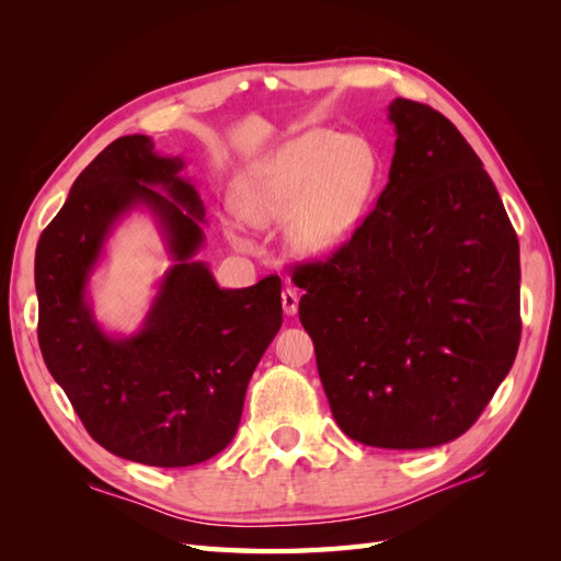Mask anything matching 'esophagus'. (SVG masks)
I'll return each mask as SVG.
<instances>
[{"instance_id":"esophagus-1","label":"esophagus","mask_w":561,"mask_h":561,"mask_svg":"<svg viewBox=\"0 0 561 561\" xmlns=\"http://www.w3.org/2000/svg\"><path fill=\"white\" fill-rule=\"evenodd\" d=\"M280 301H283V311L287 316H295L297 309H299V295L297 290H293V287H285L283 295H280Z\"/></svg>"}]
</instances>
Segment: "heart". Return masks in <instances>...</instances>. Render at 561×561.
<instances>
[{
    "label": "heart",
    "instance_id": "1",
    "mask_svg": "<svg viewBox=\"0 0 561 561\" xmlns=\"http://www.w3.org/2000/svg\"><path fill=\"white\" fill-rule=\"evenodd\" d=\"M379 171L375 145L316 128L254 163L239 182L236 206L257 227L287 222V243L301 257H325L360 225ZM227 233L236 245H248L236 225Z\"/></svg>",
    "mask_w": 561,
    "mask_h": 561
}]
</instances>
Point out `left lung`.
Listing matches in <instances>:
<instances>
[{
    "instance_id": "obj_1",
    "label": "left lung",
    "mask_w": 561,
    "mask_h": 561,
    "mask_svg": "<svg viewBox=\"0 0 561 561\" xmlns=\"http://www.w3.org/2000/svg\"><path fill=\"white\" fill-rule=\"evenodd\" d=\"M388 118L386 190L328 262L297 266L299 320L339 428L428 449L463 435L515 363L519 243L447 116L396 98Z\"/></svg>"
}]
</instances>
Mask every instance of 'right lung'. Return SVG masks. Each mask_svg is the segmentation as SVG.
<instances>
[{
	"label": "right lung",
	"instance_id": "right-lung-1",
	"mask_svg": "<svg viewBox=\"0 0 561 561\" xmlns=\"http://www.w3.org/2000/svg\"><path fill=\"white\" fill-rule=\"evenodd\" d=\"M182 168L147 135L114 140L75 180L35 254L50 377L98 445L157 468L203 463L231 443L252 371L283 322L278 276L225 290L194 260L206 208ZM135 207L156 215L174 266L141 330L116 337L99 328L85 295L108 233Z\"/></svg>",
	"mask_w": 561,
	"mask_h": 561
}]
</instances>
